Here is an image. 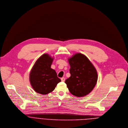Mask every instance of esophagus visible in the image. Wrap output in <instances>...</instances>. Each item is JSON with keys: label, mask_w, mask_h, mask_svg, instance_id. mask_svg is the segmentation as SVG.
<instances>
[{"label": "esophagus", "mask_w": 128, "mask_h": 128, "mask_svg": "<svg viewBox=\"0 0 128 128\" xmlns=\"http://www.w3.org/2000/svg\"><path fill=\"white\" fill-rule=\"evenodd\" d=\"M61 80H62V82H64V81H65V78H64V77H62V78H61Z\"/></svg>", "instance_id": "esophagus-1"}]
</instances>
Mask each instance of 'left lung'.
<instances>
[{"mask_svg":"<svg viewBox=\"0 0 128 128\" xmlns=\"http://www.w3.org/2000/svg\"><path fill=\"white\" fill-rule=\"evenodd\" d=\"M70 77L65 83L73 95L83 97L93 89L97 81L96 70L84 54H76L68 58Z\"/></svg>","mask_w":128,"mask_h":128,"instance_id":"obj_1","label":"left lung"}]
</instances>
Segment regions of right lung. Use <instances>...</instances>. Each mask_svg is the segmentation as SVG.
I'll return each instance as SVG.
<instances>
[{
  "label": "right lung",
  "instance_id": "add662e5",
  "mask_svg": "<svg viewBox=\"0 0 128 128\" xmlns=\"http://www.w3.org/2000/svg\"><path fill=\"white\" fill-rule=\"evenodd\" d=\"M53 58L44 54L36 62L30 74V82L36 92L47 94L53 91L61 81L55 70L51 68Z\"/></svg>",
  "mask_w": 128,
  "mask_h": 128
}]
</instances>
